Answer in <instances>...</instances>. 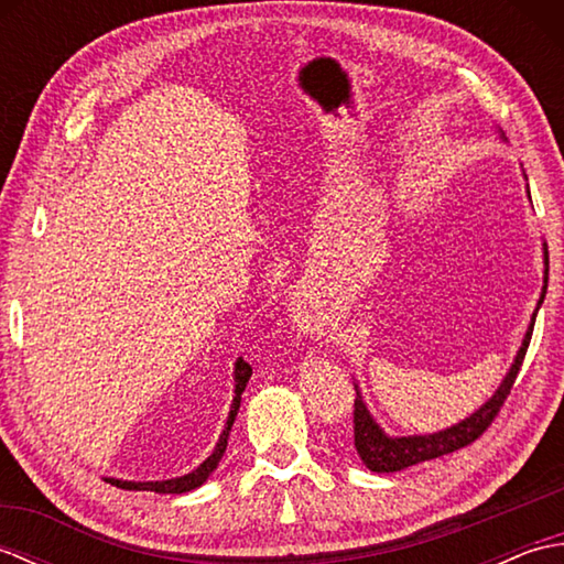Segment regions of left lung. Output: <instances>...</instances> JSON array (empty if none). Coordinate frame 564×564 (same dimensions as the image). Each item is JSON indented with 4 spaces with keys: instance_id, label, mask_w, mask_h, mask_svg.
<instances>
[{
    "instance_id": "obj_1",
    "label": "left lung",
    "mask_w": 564,
    "mask_h": 564,
    "mask_svg": "<svg viewBox=\"0 0 564 564\" xmlns=\"http://www.w3.org/2000/svg\"><path fill=\"white\" fill-rule=\"evenodd\" d=\"M547 263L550 261H547V251H545V285H543L541 301H538V307H541L545 291H547ZM533 322H535V315H533ZM533 322H531L529 332H525V339H523L521 351L517 354V361H513L505 382H501L499 390L495 392V398L489 400L485 406H480V410H477L470 419L460 422L458 426H451V429L438 431V434H431V436L390 438L388 434H382V429L373 422V416L368 414L366 404L361 400V394H358V398L354 400V446H356L358 455H361V460L368 465V470L398 473L410 465L434 460V458H441V455L460 451L465 446H470L473 441L480 438L485 431L492 426L499 410L505 406V402L509 398L513 382H517L523 356H525V351H529V344H531Z\"/></svg>"
}]
</instances>
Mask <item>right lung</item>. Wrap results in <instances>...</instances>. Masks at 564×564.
<instances>
[{
	"mask_svg": "<svg viewBox=\"0 0 564 564\" xmlns=\"http://www.w3.org/2000/svg\"><path fill=\"white\" fill-rule=\"evenodd\" d=\"M249 376H251V366L245 361V358H239V361L235 364V382H237V386H235L232 410H230V416H227V426L220 434L218 446H215V451L196 467L194 473H188L184 477H174V480H164V482H123V480H109V482L116 485V487H121V489H142V492H160V495L191 492V489H196L198 485L206 482L208 475L215 470V467H218L223 453L227 448V436H230V429L235 424V416H237V410H239V402H242V392L247 388Z\"/></svg>",
	"mask_w": 564,
	"mask_h": 564,
	"instance_id": "obj_1",
	"label": "right lung"
}]
</instances>
